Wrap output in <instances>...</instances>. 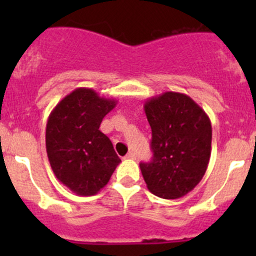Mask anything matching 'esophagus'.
Here are the masks:
<instances>
[{
	"instance_id": "esophagus-1",
	"label": "esophagus",
	"mask_w": 256,
	"mask_h": 256,
	"mask_svg": "<svg viewBox=\"0 0 256 256\" xmlns=\"http://www.w3.org/2000/svg\"><path fill=\"white\" fill-rule=\"evenodd\" d=\"M136 157V154H135V152H128V154H126L125 156V158H130V160H134Z\"/></svg>"
}]
</instances>
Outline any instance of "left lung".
I'll use <instances>...</instances> for the list:
<instances>
[{
	"label": "left lung",
	"instance_id": "left-lung-1",
	"mask_svg": "<svg viewBox=\"0 0 256 256\" xmlns=\"http://www.w3.org/2000/svg\"><path fill=\"white\" fill-rule=\"evenodd\" d=\"M152 130L151 162L140 168L151 193L164 200L183 197L200 182L212 151V125L188 95L166 92L144 105Z\"/></svg>",
	"mask_w": 256,
	"mask_h": 256
}]
</instances>
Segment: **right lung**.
Returning a JSON list of instances; mask_svg holds the SVG:
<instances>
[{
	"instance_id": "obj_1",
	"label": "right lung",
	"mask_w": 256,
	"mask_h": 256,
	"mask_svg": "<svg viewBox=\"0 0 256 256\" xmlns=\"http://www.w3.org/2000/svg\"><path fill=\"white\" fill-rule=\"evenodd\" d=\"M118 100L78 88L60 100L49 115L46 148L59 182L78 196H94L109 182L120 164L112 141L99 130Z\"/></svg>"
}]
</instances>
